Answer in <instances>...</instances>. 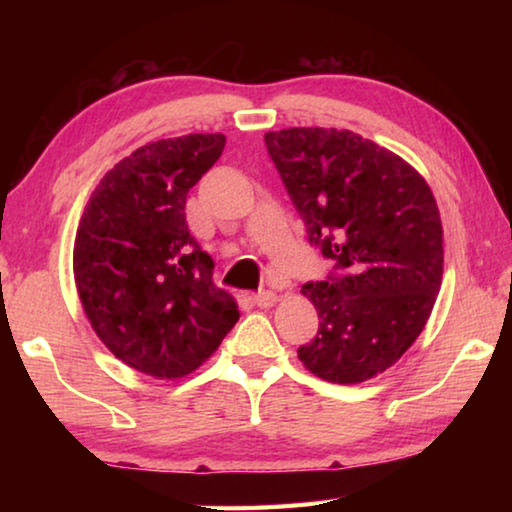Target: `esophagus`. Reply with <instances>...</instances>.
I'll return each mask as SVG.
<instances>
[{"label": "esophagus", "mask_w": 512, "mask_h": 512, "mask_svg": "<svg viewBox=\"0 0 512 512\" xmlns=\"http://www.w3.org/2000/svg\"><path fill=\"white\" fill-rule=\"evenodd\" d=\"M253 300H255L257 307L268 309V307H273L275 302H277V293H273V291H259V293H255Z\"/></svg>", "instance_id": "esophagus-1"}]
</instances>
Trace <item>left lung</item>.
<instances>
[{"instance_id":"obj_1","label":"left lung","mask_w":512,"mask_h":512,"mask_svg":"<svg viewBox=\"0 0 512 512\" xmlns=\"http://www.w3.org/2000/svg\"><path fill=\"white\" fill-rule=\"evenodd\" d=\"M266 149L309 241L336 273L305 284L316 339L298 359L332 384H361L400 361L431 316L443 282V223L418 169L339 128H282Z\"/></svg>"}]
</instances>
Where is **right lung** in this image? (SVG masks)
<instances>
[{
    "label": "right lung",
    "instance_id": "1",
    "mask_svg": "<svg viewBox=\"0 0 512 512\" xmlns=\"http://www.w3.org/2000/svg\"><path fill=\"white\" fill-rule=\"evenodd\" d=\"M223 146L221 133L144 144L101 178L83 210L74 239L83 311L101 343L142 375H189L239 320L185 221L189 189Z\"/></svg>",
    "mask_w": 512,
    "mask_h": 512
}]
</instances>
